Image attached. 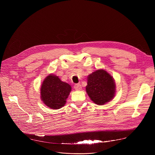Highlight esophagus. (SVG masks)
I'll use <instances>...</instances> for the list:
<instances>
[{
	"label": "esophagus",
	"mask_w": 155,
	"mask_h": 155,
	"mask_svg": "<svg viewBox=\"0 0 155 155\" xmlns=\"http://www.w3.org/2000/svg\"><path fill=\"white\" fill-rule=\"evenodd\" d=\"M74 88H75L76 90L79 91V90H80L81 89V84L80 83H78V84H76L74 86Z\"/></svg>",
	"instance_id": "1"
}]
</instances>
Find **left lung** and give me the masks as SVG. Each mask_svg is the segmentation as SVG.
I'll list each match as a JSON object with an SVG mask.
<instances>
[{"label": "left lung", "mask_w": 155, "mask_h": 155, "mask_svg": "<svg viewBox=\"0 0 155 155\" xmlns=\"http://www.w3.org/2000/svg\"><path fill=\"white\" fill-rule=\"evenodd\" d=\"M86 91L92 101L104 105L115 96L116 86L114 78L103 69L97 70L87 76Z\"/></svg>", "instance_id": "8db88e82"}]
</instances>
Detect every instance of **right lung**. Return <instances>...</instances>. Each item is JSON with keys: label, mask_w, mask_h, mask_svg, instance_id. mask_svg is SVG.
Segmentation results:
<instances>
[{"label": "right lung", "mask_w": 155, "mask_h": 155, "mask_svg": "<svg viewBox=\"0 0 155 155\" xmlns=\"http://www.w3.org/2000/svg\"><path fill=\"white\" fill-rule=\"evenodd\" d=\"M72 87L62 81L58 76L50 74L43 80L40 88V97L47 106L51 109H59L66 103Z\"/></svg>", "instance_id": "1"}]
</instances>
